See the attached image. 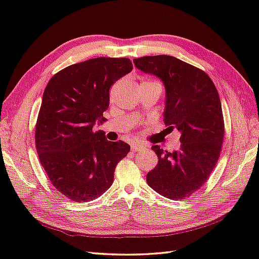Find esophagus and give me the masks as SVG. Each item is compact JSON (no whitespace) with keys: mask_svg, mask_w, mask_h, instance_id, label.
Segmentation results:
<instances>
[{"mask_svg":"<svg viewBox=\"0 0 259 259\" xmlns=\"http://www.w3.org/2000/svg\"><path fill=\"white\" fill-rule=\"evenodd\" d=\"M146 146L144 144H140V142H134V144H131V149L133 151H139L145 149Z\"/></svg>","mask_w":259,"mask_h":259,"instance_id":"esophagus-1","label":"esophagus"}]
</instances>
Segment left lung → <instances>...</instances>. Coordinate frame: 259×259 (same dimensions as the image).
<instances>
[{
    "label": "left lung",
    "mask_w": 259,
    "mask_h": 259,
    "mask_svg": "<svg viewBox=\"0 0 259 259\" xmlns=\"http://www.w3.org/2000/svg\"><path fill=\"white\" fill-rule=\"evenodd\" d=\"M137 69L161 80L166 91L163 121L180 133V148L172 152L151 149L158 163L147 183L159 195L180 200L205 185L218 161L224 140L222 103L209 76L171 56L134 59Z\"/></svg>",
    "instance_id": "8db88e82"
}]
</instances>
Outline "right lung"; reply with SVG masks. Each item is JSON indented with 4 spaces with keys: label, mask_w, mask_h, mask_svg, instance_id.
<instances>
[{
    "label": "right lung",
    "mask_w": 259,
    "mask_h": 259,
    "mask_svg": "<svg viewBox=\"0 0 259 259\" xmlns=\"http://www.w3.org/2000/svg\"><path fill=\"white\" fill-rule=\"evenodd\" d=\"M125 58H96L53 75L43 92L35 128L38 159L59 192L75 202L97 199L113 183L130 146L109 141L96 123L106 122L109 90L133 71Z\"/></svg>",
    "instance_id": "1"
}]
</instances>
